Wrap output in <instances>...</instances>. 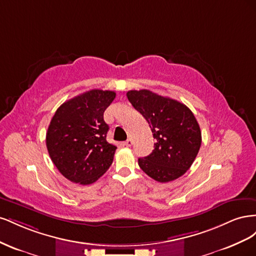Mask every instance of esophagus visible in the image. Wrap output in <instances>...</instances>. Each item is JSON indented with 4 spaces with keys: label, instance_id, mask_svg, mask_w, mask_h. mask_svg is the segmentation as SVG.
<instances>
[{
    "label": "esophagus",
    "instance_id": "esophagus-1",
    "mask_svg": "<svg viewBox=\"0 0 256 256\" xmlns=\"http://www.w3.org/2000/svg\"><path fill=\"white\" fill-rule=\"evenodd\" d=\"M124 145H125V146H127V147H130L131 145H132V140H130V138H128V140H127V141H125V142H124Z\"/></svg>",
    "mask_w": 256,
    "mask_h": 256
}]
</instances>
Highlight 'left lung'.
I'll use <instances>...</instances> for the list:
<instances>
[{
	"mask_svg": "<svg viewBox=\"0 0 256 256\" xmlns=\"http://www.w3.org/2000/svg\"><path fill=\"white\" fill-rule=\"evenodd\" d=\"M127 97L148 122L156 143L138 166L152 180L172 182L188 171L202 143V134L187 106L148 90H129Z\"/></svg>",
	"mask_w": 256,
	"mask_h": 256,
	"instance_id": "obj_1",
	"label": "left lung"
}]
</instances>
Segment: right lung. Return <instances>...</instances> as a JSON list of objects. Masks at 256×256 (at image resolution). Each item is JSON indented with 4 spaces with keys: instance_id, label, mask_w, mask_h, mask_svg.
Segmentation results:
<instances>
[{
    "instance_id": "add662e5",
    "label": "right lung",
    "mask_w": 256,
    "mask_h": 256,
    "mask_svg": "<svg viewBox=\"0 0 256 256\" xmlns=\"http://www.w3.org/2000/svg\"><path fill=\"white\" fill-rule=\"evenodd\" d=\"M116 94L90 90L64 102L50 122L46 144L49 156L68 180L95 182L113 162L118 147L106 141L104 113Z\"/></svg>"
}]
</instances>
